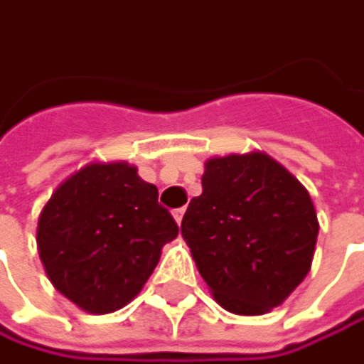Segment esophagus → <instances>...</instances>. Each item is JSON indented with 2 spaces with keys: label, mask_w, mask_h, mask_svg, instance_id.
Returning <instances> with one entry per match:
<instances>
[{
  "label": "esophagus",
  "mask_w": 364,
  "mask_h": 364,
  "mask_svg": "<svg viewBox=\"0 0 364 364\" xmlns=\"http://www.w3.org/2000/svg\"><path fill=\"white\" fill-rule=\"evenodd\" d=\"M183 215H186V209H176V211H172V218L176 220V224L183 222Z\"/></svg>",
  "instance_id": "34e87169"
}]
</instances>
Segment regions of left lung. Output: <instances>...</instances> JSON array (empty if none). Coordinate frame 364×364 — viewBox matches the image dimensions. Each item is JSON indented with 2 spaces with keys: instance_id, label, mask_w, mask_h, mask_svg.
<instances>
[{
  "instance_id": "8db88e82",
  "label": "left lung",
  "mask_w": 364,
  "mask_h": 364,
  "mask_svg": "<svg viewBox=\"0 0 364 364\" xmlns=\"http://www.w3.org/2000/svg\"><path fill=\"white\" fill-rule=\"evenodd\" d=\"M309 192L267 153L211 157L181 235L215 301L262 316L307 277L318 241Z\"/></svg>"
}]
</instances>
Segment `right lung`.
<instances>
[{"label":"right lung","mask_w":364,"mask_h":364,"mask_svg":"<svg viewBox=\"0 0 364 364\" xmlns=\"http://www.w3.org/2000/svg\"><path fill=\"white\" fill-rule=\"evenodd\" d=\"M178 226L157 188L127 161L87 164L53 192L38 220L50 284L87 314L125 307L146 284Z\"/></svg>","instance_id":"right-lung-1"}]
</instances>
